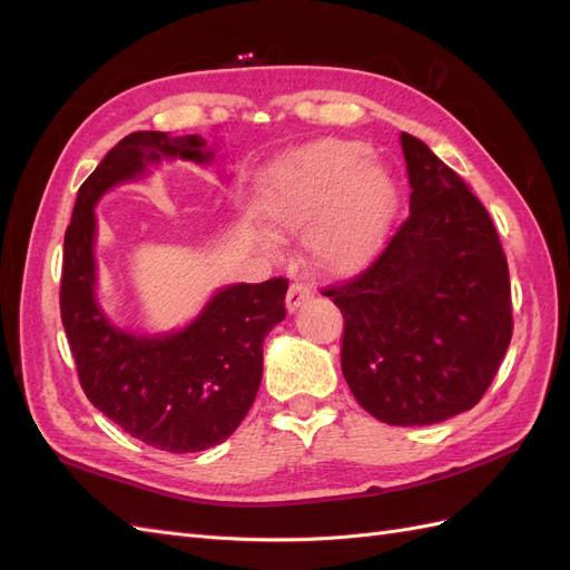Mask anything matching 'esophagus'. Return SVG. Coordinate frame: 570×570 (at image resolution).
<instances>
[{
  "label": "esophagus",
  "mask_w": 570,
  "mask_h": 570,
  "mask_svg": "<svg viewBox=\"0 0 570 570\" xmlns=\"http://www.w3.org/2000/svg\"><path fill=\"white\" fill-rule=\"evenodd\" d=\"M312 295L314 292L306 283H292L287 289V312L295 314L297 308H302L308 299H312Z\"/></svg>",
  "instance_id": "esophagus-1"
}]
</instances>
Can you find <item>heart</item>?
Segmentation results:
<instances>
[{"mask_svg": "<svg viewBox=\"0 0 570 570\" xmlns=\"http://www.w3.org/2000/svg\"><path fill=\"white\" fill-rule=\"evenodd\" d=\"M366 157V145L342 137L289 151L258 180V212L275 233L308 235L321 268H361L381 249L396 212L390 170Z\"/></svg>", "mask_w": 570, "mask_h": 570, "instance_id": "heart-1", "label": "heart"}]
</instances>
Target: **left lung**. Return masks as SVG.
<instances>
[{"mask_svg":"<svg viewBox=\"0 0 570 570\" xmlns=\"http://www.w3.org/2000/svg\"><path fill=\"white\" fill-rule=\"evenodd\" d=\"M409 218L356 278L325 287L344 318L342 373L387 425L473 409L509 350L511 283L485 206L425 142L402 132Z\"/></svg>","mask_w":570,"mask_h":570,"instance_id":"1","label":"left lung"}]
</instances>
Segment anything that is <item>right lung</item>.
<instances>
[{
	"instance_id": "obj_1",
	"label": "right lung",
	"mask_w": 570,
	"mask_h": 570,
	"mask_svg": "<svg viewBox=\"0 0 570 570\" xmlns=\"http://www.w3.org/2000/svg\"><path fill=\"white\" fill-rule=\"evenodd\" d=\"M164 157L212 164L199 135L137 130L124 137L78 189L63 237L61 323L88 400L154 450L187 454L228 440L262 385L264 340L285 318V278L218 289L178 333L135 335L97 302L95 204L114 185Z\"/></svg>"
}]
</instances>
